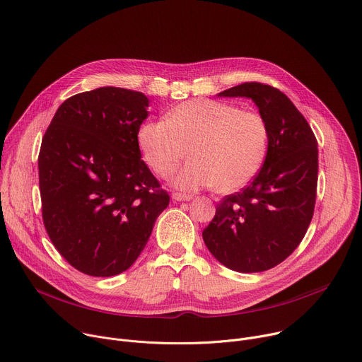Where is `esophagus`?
I'll use <instances>...</instances> for the list:
<instances>
[{
  "label": "esophagus",
  "mask_w": 362,
  "mask_h": 362,
  "mask_svg": "<svg viewBox=\"0 0 362 362\" xmlns=\"http://www.w3.org/2000/svg\"><path fill=\"white\" fill-rule=\"evenodd\" d=\"M192 198V195H189V194H181V192H174L173 194V199L174 202H189V199Z\"/></svg>",
  "instance_id": "34e87169"
}]
</instances>
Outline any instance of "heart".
I'll use <instances>...</instances> for the list:
<instances>
[{"instance_id":"heart-1","label":"heart","mask_w":362,"mask_h":362,"mask_svg":"<svg viewBox=\"0 0 362 362\" xmlns=\"http://www.w3.org/2000/svg\"><path fill=\"white\" fill-rule=\"evenodd\" d=\"M136 141L145 163L159 177H168L188 152L191 160L171 178L174 187L195 191L214 185L218 192H233L260 171L269 127L257 110L189 100L170 110L164 122L142 124Z\"/></svg>"}]
</instances>
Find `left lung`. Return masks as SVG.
Masks as SVG:
<instances>
[{
  "mask_svg": "<svg viewBox=\"0 0 362 362\" xmlns=\"http://www.w3.org/2000/svg\"><path fill=\"white\" fill-rule=\"evenodd\" d=\"M221 98H247L269 127V149L250 185L217 204L203 238L226 267L255 273L282 263L310 224L317 184V142L303 115L276 88L252 82Z\"/></svg>",
  "mask_w": 362,
  "mask_h": 362,
  "instance_id": "obj_1",
  "label": "left lung"
}]
</instances>
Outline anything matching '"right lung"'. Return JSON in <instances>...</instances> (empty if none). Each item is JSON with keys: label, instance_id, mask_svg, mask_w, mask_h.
Instances as JSON below:
<instances>
[{"label": "right lung", "instance_id": "right-lung-1", "mask_svg": "<svg viewBox=\"0 0 362 362\" xmlns=\"http://www.w3.org/2000/svg\"><path fill=\"white\" fill-rule=\"evenodd\" d=\"M148 106L144 93L122 88L78 93L60 105L43 136L45 227L57 252L85 274L128 270L170 204L136 141Z\"/></svg>", "mask_w": 362, "mask_h": 362}]
</instances>
